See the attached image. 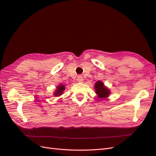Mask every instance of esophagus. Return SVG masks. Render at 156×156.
<instances>
[{"label":"esophagus","mask_w":156,"mask_h":156,"mask_svg":"<svg viewBox=\"0 0 156 156\" xmlns=\"http://www.w3.org/2000/svg\"><path fill=\"white\" fill-rule=\"evenodd\" d=\"M83 77L82 76H81V75H79V76L77 77V81L78 82H80V83H82L83 81Z\"/></svg>","instance_id":"obj_1"}]
</instances>
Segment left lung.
Returning <instances> with one entry per match:
<instances>
[{
  "label": "left lung",
  "instance_id": "left-lung-1",
  "mask_svg": "<svg viewBox=\"0 0 156 156\" xmlns=\"http://www.w3.org/2000/svg\"><path fill=\"white\" fill-rule=\"evenodd\" d=\"M94 89H95V93L97 94L98 98H101V100H105L111 94L110 90L101 81H98L95 83Z\"/></svg>",
  "mask_w": 156,
  "mask_h": 156
}]
</instances>
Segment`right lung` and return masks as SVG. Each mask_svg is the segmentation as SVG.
<instances>
[{
  "label": "right lung",
  "mask_w": 156,
  "mask_h": 156,
  "mask_svg": "<svg viewBox=\"0 0 156 156\" xmlns=\"http://www.w3.org/2000/svg\"><path fill=\"white\" fill-rule=\"evenodd\" d=\"M65 88H66L65 84H58V85L56 87V88L55 90V91L53 92L54 93L53 95L55 97H58V96H61L63 94Z\"/></svg>",
  "instance_id": "1"
}]
</instances>
